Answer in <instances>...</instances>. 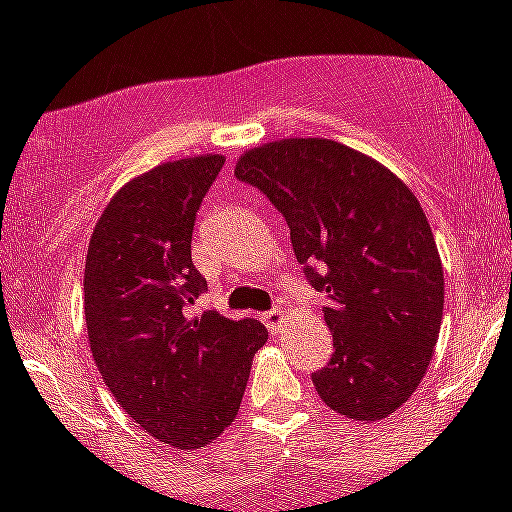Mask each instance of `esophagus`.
Returning a JSON list of instances; mask_svg holds the SVG:
<instances>
[{"label": "esophagus", "instance_id": "1", "mask_svg": "<svg viewBox=\"0 0 512 512\" xmlns=\"http://www.w3.org/2000/svg\"><path fill=\"white\" fill-rule=\"evenodd\" d=\"M262 322H265L267 327H270V332H280L282 312H280V309H270V312L262 314Z\"/></svg>", "mask_w": 512, "mask_h": 512}]
</instances>
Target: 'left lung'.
<instances>
[{"label": "left lung", "instance_id": "1", "mask_svg": "<svg viewBox=\"0 0 512 512\" xmlns=\"http://www.w3.org/2000/svg\"><path fill=\"white\" fill-rule=\"evenodd\" d=\"M235 178L289 225L304 277L324 292L334 354L319 399L354 421L394 414L421 384L443 319V267L416 195L329 138H285L237 160Z\"/></svg>", "mask_w": 512, "mask_h": 512}]
</instances>
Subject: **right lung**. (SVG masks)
<instances>
[{
    "mask_svg": "<svg viewBox=\"0 0 512 512\" xmlns=\"http://www.w3.org/2000/svg\"><path fill=\"white\" fill-rule=\"evenodd\" d=\"M223 165V156H198L138 175L103 210L86 255L98 371L133 421L180 451L230 426L252 356L267 342L257 319L188 312L208 289L190 257L195 215Z\"/></svg>",
    "mask_w": 512,
    "mask_h": 512,
    "instance_id": "add662e5",
    "label": "right lung"
}]
</instances>
